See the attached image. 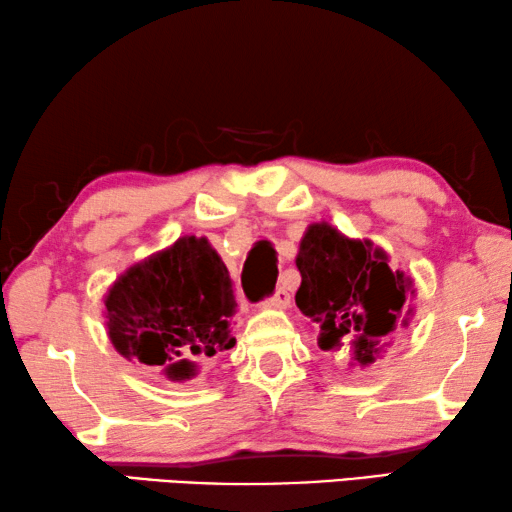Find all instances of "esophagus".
I'll return each mask as SVG.
<instances>
[{
    "label": "esophagus",
    "instance_id": "esophagus-1",
    "mask_svg": "<svg viewBox=\"0 0 512 512\" xmlns=\"http://www.w3.org/2000/svg\"><path fill=\"white\" fill-rule=\"evenodd\" d=\"M290 304V292L286 288H276L272 297L265 299V306L270 308H286Z\"/></svg>",
    "mask_w": 512,
    "mask_h": 512
}]
</instances>
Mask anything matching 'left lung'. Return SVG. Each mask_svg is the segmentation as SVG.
I'll list each match as a JSON object with an SVG mask.
<instances>
[{
    "label": "left lung",
    "instance_id": "left-lung-1",
    "mask_svg": "<svg viewBox=\"0 0 512 512\" xmlns=\"http://www.w3.org/2000/svg\"><path fill=\"white\" fill-rule=\"evenodd\" d=\"M297 308L320 324L322 351L354 347L360 365L372 363L390 333L406 320L410 281L392 272L372 242L349 240L329 224H313L299 245Z\"/></svg>",
    "mask_w": 512,
    "mask_h": 512
}]
</instances>
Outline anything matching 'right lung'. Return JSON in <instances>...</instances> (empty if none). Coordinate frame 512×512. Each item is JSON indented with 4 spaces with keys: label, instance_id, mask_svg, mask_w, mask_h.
<instances>
[{
    "label": "right lung",
    "instance_id": "obj_1",
    "mask_svg": "<svg viewBox=\"0 0 512 512\" xmlns=\"http://www.w3.org/2000/svg\"><path fill=\"white\" fill-rule=\"evenodd\" d=\"M236 308L229 270L206 238H179L115 283L106 297L108 335L122 356L190 379L197 358L231 349Z\"/></svg>",
    "mask_w": 512,
    "mask_h": 512
}]
</instances>
